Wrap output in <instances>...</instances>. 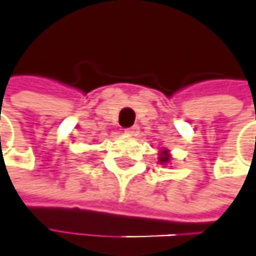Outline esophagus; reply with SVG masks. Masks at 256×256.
<instances>
[{"mask_svg": "<svg viewBox=\"0 0 256 256\" xmlns=\"http://www.w3.org/2000/svg\"><path fill=\"white\" fill-rule=\"evenodd\" d=\"M124 132H126L127 135H136V134H138V126L127 127V129H124Z\"/></svg>", "mask_w": 256, "mask_h": 256, "instance_id": "esophagus-1", "label": "esophagus"}]
</instances>
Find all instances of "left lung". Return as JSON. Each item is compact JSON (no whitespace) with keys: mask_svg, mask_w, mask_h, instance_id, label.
<instances>
[{"mask_svg":"<svg viewBox=\"0 0 256 256\" xmlns=\"http://www.w3.org/2000/svg\"><path fill=\"white\" fill-rule=\"evenodd\" d=\"M170 160V156H168V153L167 152H164V154L160 156V162L164 164V162H168Z\"/></svg>","mask_w":256,"mask_h":256,"instance_id":"1","label":"left lung"}]
</instances>
